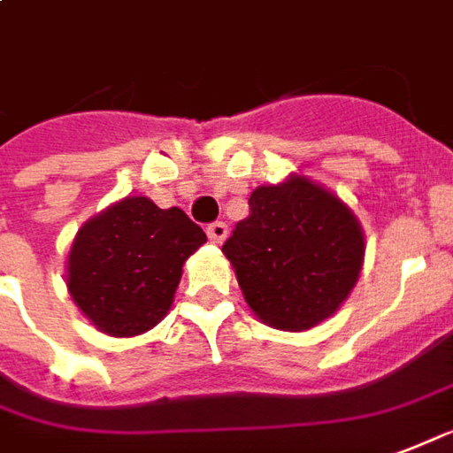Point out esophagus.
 <instances>
[{"label":"esophagus","mask_w":453,"mask_h":453,"mask_svg":"<svg viewBox=\"0 0 453 453\" xmlns=\"http://www.w3.org/2000/svg\"><path fill=\"white\" fill-rule=\"evenodd\" d=\"M207 236H210V241L212 243H224V239L229 236V226L224 222H214L207 226Z\"/></svg>","instance_id":"obj_1"}]
</instances>
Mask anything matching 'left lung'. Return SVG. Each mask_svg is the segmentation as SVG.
I'll list each match as a JSON object with an SVG mask.
<instances>
[{"label":"left lung","instance_id":"1","mask_svg":"<svg viewBox=\"0 0 453 453\" xmlns=\"http://www.w3.org/2000/svg\"><path fill=\"white\" fill-rule=\"evenodd\" d=\"M222 246L243 299L277 331H309L357 285L365 234L338 195L303 176L256 188Z\"/></svg>","mask_w":453,"mask_h":453}]
</instances>
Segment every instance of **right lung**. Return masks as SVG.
<instances>
[{
  "instance_id": "obj_1",
  "label": "right lung",
  "mask_w": 453,
  "mask_h": 453,
  "mask_svg": "<svg viewBox=\"0 0 453 453\" xmlns=\"http://www.w3.org/2000/svg\"><path fill=\"white\" fill-rule=\"evenodd\" d=\"M204 241L183 210L125 197L77 231L65 275L69 295L101 333L140 335L166 316L183 263Z\"/></svg>"
}]
</instances>
